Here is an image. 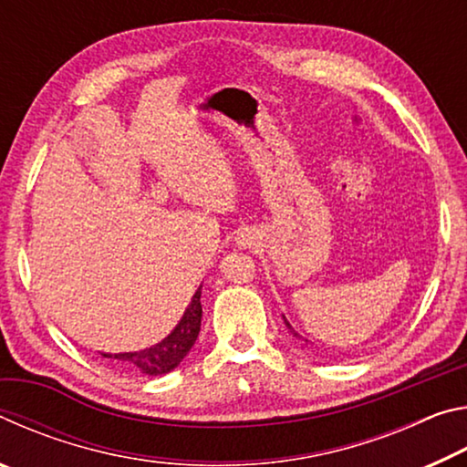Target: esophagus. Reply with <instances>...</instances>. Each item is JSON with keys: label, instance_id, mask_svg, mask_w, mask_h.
Wrapping results in <instances>:
<instances>
[{"label": "esophagus", "instance_id": "34e87169", "mask_svg": "<svg viewBox=\"0 0 467 467\" xmlns=\"http://www.w3.org/2000/svg\"><path fill=\"white\" fill-rule=\"evenodd\" d=\"M236 243H239L241 247H251V244L255 243V234H253L251 231H241L239 234H236Z\"/></svg>", "mask_w": 467, "mask_h": 467}]
</instances>
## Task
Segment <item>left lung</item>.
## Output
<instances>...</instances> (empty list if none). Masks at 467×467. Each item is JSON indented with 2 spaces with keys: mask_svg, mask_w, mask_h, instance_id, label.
Masks as SVG:
<instances>
[{
  "mask_svg": "<svg viewBox=\"0 0 467 467\" xmlns=\"http://www.w3.org/2000/svg\"><path fill=\"white\" fill-rule=\"evenodd\" d=\"M282 317H284V315H282ZM284 323H286V327L290 329V334H292V336H295V337H298V339H300V336L296 334V331H295V327H292V326H290V323H288V319H286V317H284ZM305 342H306V339H305Z\"/></svg>",
  "mask_w": 467,
  "mask_h": 467,
  "instance_id": "left-lung-1",
  "label": "left lung"
}]
</instances>
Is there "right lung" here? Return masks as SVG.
<instances>
[{"label":"right lung","mask_w":467,"mask_h":467,"mask_svg":"<svg viewBox=\"0 0 467 467\" xmlns=\"http://www.w3.org/2000/svg\"><path fill=\"white\" fill-rule=\"evenodd\" d=\"M202 286L195 290L192 303L187 305L183 317L175 326L171 334L161 339V342L144 348V350L136 352H119V354H107L102 352L105 358L119 360L123 367L140 370L148 377L156 375H167L172 368L181 365L189 350H192L197 336H200L202 327Z\"/></svg>","instance_id":"add662e5"}]
</instances>
